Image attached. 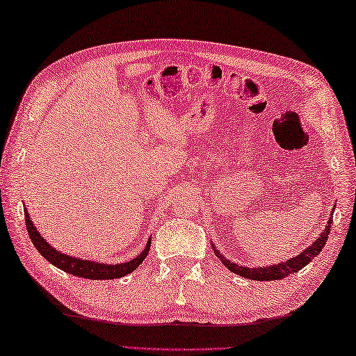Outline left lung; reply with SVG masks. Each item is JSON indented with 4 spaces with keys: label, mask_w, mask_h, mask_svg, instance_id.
Returning <instances> with one entry per match:
<instances>
[{
    "label": "left lung",
    "mask_w": 356,
    "mask_h": 356,
    "mask_svg": "<svg viewBox=\"0 0 356 356\" xmlns=\"http://www.w3.org/2000/svg\"><path fill=\"white\" fill-rule=\"evenodd\" d=\"M333 211L334 208L331 209V216L328 218V222L325 225V230H322V233H320L316 240L312 241V244H309V246H307L298 255H295V257L285 261H281V264L277 265L254 266V268L236 265L235 261L225 259L214 244H211V248L214 249V254L218 255L219 260L222 261V264L229 268L232 273H235V275H240L246 279H252V281H279V279H284L290 275H293V273H298L301 268H305L309 261L314 260V257H317V255L322 252V249L325 248L326 240H328V235L331 232V224H333Z\"/></svg>",
    "instance_id": "obj_1"
}]
</instances>
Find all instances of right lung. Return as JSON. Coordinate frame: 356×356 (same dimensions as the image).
Instances as JSON below:
<instances>
[{
    "label": "right lung",
    "instance_id": "1",
    "mask_svg": "<svg viewBox=\"0 0 356 356\" xmlns=\"http://www.w3.org/2000/svg\"><path fill=\"white\" fill-rule=\"evenodd\" d=\"M23 211H25L28 235H30V240L33 241L34 248L38 249V252L42 255L47 261H50L51 265H55L56 268H60V270L66 271L72 276L91 279V281H106V279L123 277V276L131 275L136 268H138V265L142 264L149 252L151 238L147 241V246H145L142 252L137 254L136 257L131 260L123 261V264H102V261L83 260V259L74 257V255L63 254L60 250H56L54 246H50L45 238L38 232L36 225L33 224L31 216L26 211V208L23 209Z\"/></svg>",
    "mask_w": 356,
    "mask_h": 356
}]
</instances>
